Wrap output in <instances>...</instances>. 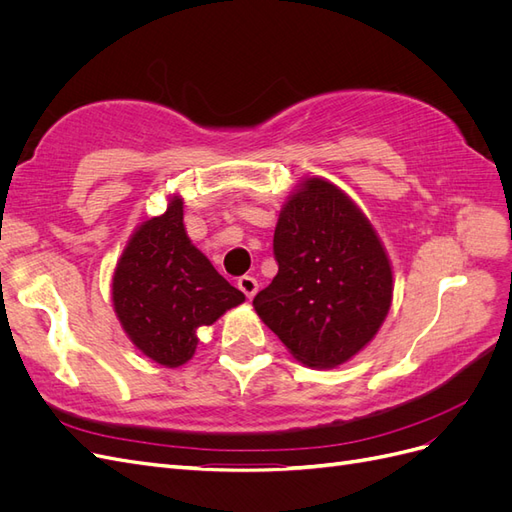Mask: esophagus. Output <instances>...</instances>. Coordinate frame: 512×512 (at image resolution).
<instances>
[{"label":"esophagus","instance_id":"obj_1","mask_svg":"<svg viewBox=\"0 0 512 512\" xmlns=\"http://www.w3.org/2000/svg\"><path fill=\"white\" fill-rule=\"evenodd\" d=\"M237 286H239V290L245 294L247 299H252L254 294L258 292V282H256V277H252V275H243V277H239Z\"/></svg>","mask_w":512,"mask_h":512}]
</instances>
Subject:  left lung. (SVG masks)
I'll return each instance as SVG.
<instances>
[{
	"mask_svg": "<svg viewBox=\"0 0 512 512\" xmlns=\"http://www.w3.org/2000/svg\"><path fill=\"white\" fill-rule=\"evenodd\" d=\"M277 275L254 297L260 320L309 367L363 350L391 309L393 271L374 226L337 185L305 179L273 235Z\"/></svg>",
	"mask_w": 512,
	"mask_h": 512,
	"instance_id": "left-lung-1",
	"label": "left lung"
}]
</instances>
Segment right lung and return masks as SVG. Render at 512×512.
<instances>
[{"label": "right lung", "instance_id": "obj_1", "mask_svg": "<svg viewBox=\"0 0 512 512\" xmlns=\"http://www.w3.org/2000/svg\"><path fill=\"white\" fill-rule=\"evenodd\" d=\"M245 301L196 250L183 226V200L136 228L113 275V305L123 331L151 361L188 363L198 329Z\"/></svg>", "mask_w": 512, "mask_h": 512}]
</instances>
